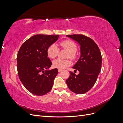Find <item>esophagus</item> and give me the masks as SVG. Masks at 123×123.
Returning <instances> with one entry per match:
<instances>
[{
    "label": "esophagus",
    "mask_w": 123,
    "mask_h": 123,
    "mask_svg": "<svg viewBox=\"0 0 123 123\" xmlns=\"http://www.w3.org/2000/svg\"><path fill=\"white\" fill-rule=\"evenodd\" d=\"M62 69H58V72H62Z\"/></svg>",
    "instance_id": "esophagus-1"
}]
</instances>
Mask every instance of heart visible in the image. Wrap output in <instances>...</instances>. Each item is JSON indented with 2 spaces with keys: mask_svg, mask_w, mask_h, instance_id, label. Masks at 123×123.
Wrapping results in <instances>:
<instances>
[{
  "mask_svg": "<svg viewBox=\"0 0 123 123\" xmlns=\"http://www.w3.org/2000/svg\"><path fill=\"white\" fill-rule=\"evenodd\" d=\"M58 46L68 51L67 57L71 59H74L76 57L75 51L77 49L76 44L72 40H66L58 43ZM59 49L55 43L51 44L47 48V53L48 56L50 58H54L57 56ZM71 62L69 59H62L57 58L53 62V66L54 68L59 69H63L67 67L70 66Z\"/></svg>",
  "mask_w": 123,
  "mask_h": 123,
  "instance_id": "b5f03b06",
  "label": "heart"
}]
</instances>
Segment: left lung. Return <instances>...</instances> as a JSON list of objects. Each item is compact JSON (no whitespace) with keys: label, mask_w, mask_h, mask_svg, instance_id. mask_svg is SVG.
Instances as JSON below:
<instances>
[{"label":"left lung","mask_w":123,"mask_h":123,"mask_svg":"<svg viewBox=\"0 0 123 123\" xmlns=\"http://www.w3.org/2000/svg\"><path fill=\"white\" fill-rule=\"evenodd\" d=\"M80 44V56L72 68L79 71L77 75L70 72L66 83L70 90L78 94L86 93L97 80L102 67V55L96 43L90 38L81 34L67 35Z\"/></svg>","instance_id":"1"}]
</instances>
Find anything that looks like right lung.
<instances>
[{"label":"right lung","mask_w":123,"mask_h":123,"mask_svg":"<svg viewBox=\"0 0 123 123\" xmlns=\"http://www.w3.org/2000/svg\"><path fill=\"white\" fill-rule=\"evenodd\" d=\"M58 37L59 35H34L22 44L18 51V76L25 87L33 94L43 95L52 88L58 70H49L52 63L48 57L47 50Z\"/></svg>","instance_id":"obj_1"}]
</instances>
